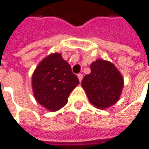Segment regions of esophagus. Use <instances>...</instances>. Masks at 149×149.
I'll return each instance as SVG.
<instances>
[{"instance_id":"esophagus-1","label":"esophagus","mask_w":149,"mask_h":149,"mask_svg":"<svg viewBox=\"0 0 149 149\" xmlns=\"http://www.w3.org/2000/svg\"><path fill=\"white\" fill-rule=\"evenodd\" d=\"M78 79H79V82H81L82 79H83V74H78Z\"/></svg>"}]
</instances>
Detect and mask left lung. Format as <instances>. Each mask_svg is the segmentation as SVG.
Returning a JSON list of instances; mask_svg holds the SVG:
<instances>
[{
	"instance_id": "obj_1",
	"label": "left lung",
	"mask_w": 149,
	"mask_h": 149,
	"mask_svg": "<svg viewBox=\"0 0 149 149\" xmlns=\"http://www.w3.org/2000/svg\"><path fill=\"white\" fill-rule=\"evenodd\" d=\"M123 84V78L115 65L102 59L92 62L91 73L82 80V87L89 101L102 109L119 100Z\"/></svg>"
}]
</instances>
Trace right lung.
Wrapping results in <instances>:
<instances>
[{
	"label": "right lung",
	"mask_w": 149,
	"mask_h": 149,
	"mask_svg": "<svg viewBox=\"0 0 149 149\" xmlns=\"http://www.w3.org/2000/svg\"><path fill=\"white\" fill-rule=\"evenodd\" d=\"M79 84L70 65L58 53L45 57L32 74L34 96L39 104L51 112L67 104L70 92Z\"/></svg>",
	"instance_id": "obj_1"
}]
</instances>
